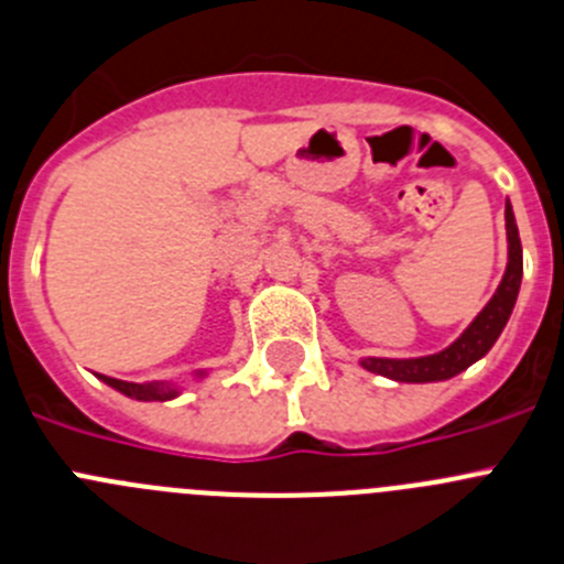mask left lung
Wrapping results in <instances>:
<instances>
[{
    "mask_svg": "<svg viewBox=\"0 0 564 564\" xmlns=\"http://www.w3.org/2000/svg\"><path fill=\"white\" fill-rule=\"evenodd\" d=\"M507 272L498 283L496 294L489 297L487 306L478 312L465 328V334L456 341H451L445 350L431 356H417V359H381V356H367L361 359V367L376 376L392 378L401 383H431V381H448L459 376L470 365L489 354V347L496 345L501 330L507 328L512 308L518 303L520 281H523V247H520L518 223H514V210L507 203Z\"/></svg>",
    "mask_w": 564,
    "mask_h": 564,
    "instance_id": "left-lung-1",
    "label": "left lung"
}]
</instances>
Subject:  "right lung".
Here are the masks:
<instances>
[{"label":"right lung","mask_w":564,"mask_h":564,"mask_svg":"<svg viewBox=\"0 0 564 564\" xmlns=\"http://www.w3.org/2000/svg\"><path fill=\"white\" fill-rule=\"evenodd\" d=\"M208 376V370H194V378L203 381ZM99 381H105L108 387H113L116 392L128 394L133 401H172L177 394L183 392V387L172 381H152V383H130V381H119V378H110V376H99Z\"/></svg>","instance_id":"1"}]
</instances>
